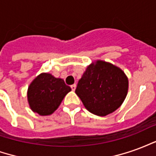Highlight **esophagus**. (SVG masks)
<instances>
[{"instance_id":"34e87169","label":"esophagus","mask_w":156,"mask_h":156,"mask_svg":"<svg viewBox=\"0 0 156 156\" xmlns=\"http://www.w3.org/2000/svg\"><path fill=\"white\" fill-rule=\"evenodd\" d=\"M76 87H77V85L75 84H73V85H71V88H72V90H73V91H74L75 89H76Z\"/></svg>"}]
</instances>
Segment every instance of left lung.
I'll list each match as a JSON object with an SVG mask.
<instances>
[{
  "label": "left lung",
  "instance_id": "obj_1",
  "mask_svg": "<svg viewBox=\"0 0 156 156\" xmlns=\"http://www.w3.org/2000/svg\"><path fill=\"white\" fill-rule=\"evenodd\" d=\"M128 89L129 80L121 68L97 60L87 67L75 93L90 113L106 116L120 107Z\"/></svg>",
  "mask_w": 156,
  "mask_h": 156
}]
</instances>
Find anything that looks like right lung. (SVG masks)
<instances>
[{
  "label": "right lung",
  "instance_id": "right-lung-1",
  "mask_svg": "<svg viewBox=\"0 0 156 156\" xmlns=\"http://www.w3.org/2000/svg\"><path fill=\"white\" fill-rule=\"evenodd\" d=\"M71 91L63 79L42 73L36 77L27 89V101L34 113L41 116L51 115Z\"/></svg>",
  "mask_w": 156,
  "mask_h": 156
}]
</instances>
